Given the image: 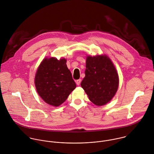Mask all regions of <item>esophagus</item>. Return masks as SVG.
<instances>
[{"instance_id":"1","label":"esophagus","mask_w":154,"mask_h":154,"mask_svg":"<svg viewBox=\"0 0 154 154\" xmlns=\"http://www.w3.org/2000/svg\"><path fill=\"white\" fill-rule=\"evenodd\" d=\"M81 81H82V80H81V79H79V80H77L76 81V83H77V85L78 86H79V85H80Z\"/></svg>"}]
</instances>
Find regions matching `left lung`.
Listing matches in <instances>:
<instances>
[{
	"label": "left lung",
	"instance_id": "obj_1",
	"mask_svg": "<svg viewBox=\"0 0 154 154\" xmlns=\"http://www.w3.org/2000/svg\"><path fill=\"white\" fill-rule=\"evenodd\" d=\"M86 63L85 77L81 86L91 102L97 106H103L113 98L118 90V72L106 55L88 56Z\"/></svg>",
	"mask_w": 154,
	"mask_h": 154
}]
</instances>
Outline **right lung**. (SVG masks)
I'll return each mask as SVG.
<instances>
[{
  "label": "right lung",
  "mask_w": 154,
  "mask_h": 154,
  "mask_svg": "<svg viewBox=\"0 0 154 154\" xmlns=\"http://www.w3.org/2000/svg\"><path fill=\"white\" fill-rule=\"evenodd\" d=\"M65 59H45L37 69L35 84L37 92L47 104L59 106L76 88Z\"/></svg>",
  "instance_id": "add662e5"
}]
</instances>
